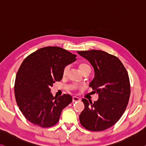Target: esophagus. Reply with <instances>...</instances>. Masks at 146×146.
Listing matches in <instances>:
<instances>
[{
  "instance_id": "esophagus-1",
  "label": "esophagus",
  "mask_w": 146,
  "mask_h": 146,
  "mask_svg": "<svg viewBox=\"0 0 146 146\" xmlns=\"http://www.w3.org/2000/svg\"><path fill=\"white\" fill-rule=\"evenodd\" d=\"M80 99L79 97H77V96H73L72 97V101L73 102H76V101H79Z\"/></svg>"
}]
</instances>
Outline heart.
I'll list each match as a JSON object with an SVG mask.
<instances>
[{
  "label": "heart",
  "mask_w": 146,
  "mask_h": 146,
  "mask_svg": "<svg viewBox=\"0 0 146 146\" xmlns=\"http://www.w3.org/2000/svg\"><path fill=\"white\" fill-rule=\"evenodd\" d=\"M78 68H79V70L81 72H82V74L86 72L87 71L91 72V66L87 63H80L79 65H78ZM68 66H66L63 70V75L65 76L67 74V72H68Z\"/></svg>",
  "instance_id": "heart-1"
}]
</instances>
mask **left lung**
<instances>
[{"mask_svg": "<svg viewBox=\"0 0 146 146\" xmlns=\"http://www.w3.org/2000/svg\"><path fill=\"white\" fill-rule=\"evenodd\" d=\"M90 62L95 77L89 84L98 94L93 103L83 98L85 108L79 116L81 125L91 131H101L117 123L126 110L131 87L127 71L115 56L101 50L78 51Z\"/></svg>", "mask_w": 146, "mask_h": 146, "instance_id": "8db88e82", "label": "left lung"}]
</instances>
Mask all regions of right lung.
<instances>
[{"label":"right lung","mask_w":146,"mask_h":146,"mask_svg":"<svg viewBox=\"0 0 146 146\" xmlns=\"http://www.w3.org/2000/svg\"><path fill=\"white\" fill-rule=\"evenodd\" d=\"M76 57L60 47L48 46L24 59L15 78V97L22 113L33 124L53 126L62 110L72 101L68 94L54 97L50 87L61 80L64 68L76 60Z\"/></svg>","instance_id":"right-lung-1"}]
</instances>
